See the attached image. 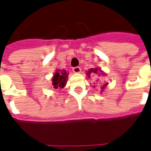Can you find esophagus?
<instances>
[{
	"instance_id": "esophagus-1",
	"label": "esophagus",
	"mask_w": 151,
	"mask_h": 151,
	"mask_svg": "<svg viewBox=\"0 0 151 151\" xmlns=\"http://www.w3.org/2000/svg\"><path fill=\"white\" fill-rule=\"evenodd\" d=\"M73 73H78L81 72V68L78 67V66L74 67V68H73Z\"/></svg>"
}]
</instances>
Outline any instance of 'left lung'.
I'll return each mask as SVG.
<instances>
[{
  "instance_id": "8db88e82",
  "label": "left lung",
  "mask_w": 151,
  "mask_h": 151,
  "mask_svg": "<svg viewBox=\"0 0 151 151\" xmlns=\"http://www.w3.org/2000/svg\"><path fill=\"white\" fill-rule=\"evenodd\" d=\"M102 72L101 69H98V68H92V69H89L88 71H87V73H86V74H87V76H88L89 78H91V75H95V74H98L99 73ZM104 74V73H103ZM97 82H98V80H97ZM107 85H108V83H105V84H104L103 85V86L101 87V91H103L105 89V87L107 86ZM95 87V86H94Z\"/></svg>"
}]
</instances>
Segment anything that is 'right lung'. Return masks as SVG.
<instances>
[{
	"instance_id": "1",
	"label": "right lung",
	"mask_w": 151,
	"mask_h": 151,
	"mask_svg": "<svg viewBox=\"0 0 151 151\" xmlns=\"http://www.w3.org/2000/svg\"><path fill=\"white\" fill-rule=\"evenodd\" d=\"M68 73L65 69H57L52 77V85L55 89H61L65 87L68 78Z\"/></svg>"
}]
</instances>
